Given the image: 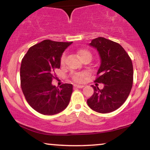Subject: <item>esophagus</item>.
Wrapping results in <instances>:
<instances>
[{
    "label": "esophagus",
    "instance_id": "esophagus-1",
    "mask_svg": "<svg viewBox=\"0 0 150 150\" xmlns=\"http://www.w3.org/2000/svg\"><path fill=\"white\" fill-rule=\"evenodd\" d=\"M74 87H77V88H82V87H84V85H74Z\"/></svg>",
    "mask_w": 150,
    "mask_h": 150
}]
</instances>
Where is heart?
<instances>
[{"instance_id":"b5f03b06","label":"heart","mask_w":150,"mask_h":150,"mask_svg":"<svg viewBox=\"0 0 150 150\" xmlns=\"http://www.w3.org/2000/svg\"><path fill=\"white\" fill-rule=\"evenodd\" d=\"M78 53L79 57L80 58L81 60H82V58H86V57H89L90 58H91V57H92L90 52L87 51V50H85V49L80 50V51H78V53ZM65 58V55H63L61 58V64H63V63H64ZM85 75H86V73H75L73 75V78L74 79V80L77 81V82H81V81H82L84 79V77H85Z\"/></svg>"}]
</instances>
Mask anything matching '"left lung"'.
Here are the masks:
<instances>
[{"instance_id":"obj_1","label":"left lung","mask_w":150,"mask_h":150,"mask_svg":"<svg viewBox=\"0 0 150 150\" xmlns=\"http://www.w3.org/2000/svg\"><path fill=\"white\" fill-rule=\"evenodd\" d=\"M89 45L99 53L101 63L95 82L104 84V88L92 85L94 94L87 99V104L98 113L112 112L125 102L131 90L132 61L119 44L104 37L93 39Z\"/></svg>"}]
</instances>
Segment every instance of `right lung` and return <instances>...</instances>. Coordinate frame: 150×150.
Segmentation results:
<instances>
[{"label":"right lung","instance_id":"add662e5","mask_svg":"<svg viewBox=\"0 0 150 150\" xmlns=\"http://www.w3.org/2000/svg\"><path fill=\"white\" fill-rule=\"evenodd\" d=\"M73 42L44 40L30 48L22 58L20 81L26 100L37 112L51 116L68 106L73 85L64 84L58 89L52 85L53 73L61 67L63 53Z\"/></svg>","mask_w":150,"mask_h":150}]
</instances>
